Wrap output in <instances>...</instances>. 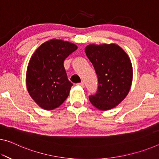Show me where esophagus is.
<instances>
[{
	"label": "esophagus",
	"mask_w": 159,
	"mask_h": 159,
	"mask_svg": "<svg viewBox=\"0 0 159 159\" xmlns=\"http://www.w3.org/2000/svg\"><path fill=\"white\" fill-rule=\"evenodd\" d=\"M77 86H80L82 87H84V82H80V83H77Z\"/></svg>",
	"instance_id": "34e87169"
}]
</instances>
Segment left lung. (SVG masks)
Here are the masks:
<instances>
[{
    "label": "left lung",
    "mask_w": 159,
    "mask_h": 159,
    "mask_svg": "<svg viewBox=\"0 0 159 159\" xmlns=\"http://www.w3.org/2000/svg\"><path fill=\"white\" fill-rule=\"evenodd\" d=\"M85 53L98 78L97 93L89 97L92 104L106 111L123 101L132 82V65L127 54L115 44L89 45Z\"/></svg>",
    "instance_id": "1"
}]
</instances>
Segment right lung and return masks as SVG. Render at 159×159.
Wrapping results in <instances>:
<instances>
[{
	"label": "right lung",
	"instance_id": "obj_1",
	"mask_svg": "<svg viewBox=\"0 0 159 159\" xmlns=\"http://www.w3.org/2000/svg\"><path fill=\"white\" fill-rule=\"evenodd\" d=\"M77 49L75 44L53 39L42 44L31 57L27 89L41 108L52 110L67 98L73 84L67 79L64 61Z\"/></svg>",
	"mask_w": 159,
	"mask_h": 159
}]
</instances>
